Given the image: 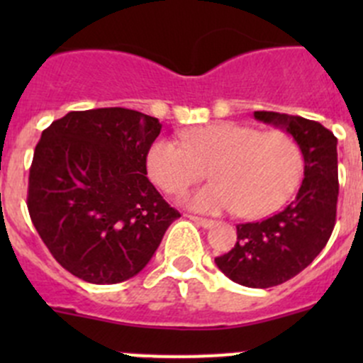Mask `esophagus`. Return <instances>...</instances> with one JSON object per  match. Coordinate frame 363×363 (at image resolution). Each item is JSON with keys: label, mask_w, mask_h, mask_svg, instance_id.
I'll use <instances>...</instances> for the list:
<instances>
[{"label": "esophagus", "mask_w": 363, "mask_h": 363, "mask_svg": "<svg viewBox=\"0 0 363 363\" xmlns=\"http://www.w3.org/2000/svg\"><path fill=\"white\" fill-rule=\"evenodd\" d=\"M188 218L191 219L193 223H196L199 226H202V228H212V226H214V221H212V219L199 218V216H188Z\"/></svg>", "instance_id": "esophagus-1"}]
</instances>
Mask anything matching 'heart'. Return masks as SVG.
Wrapping results in <instances>:
<instances>
[{"instance_id":"1","label":"heart","mask_w":363,"mask_h":363,"mask_svg":"<svg viewBox=\"0 0 363 363\" xmlns=\"http://www.w3.org/2000/svg\"><path fill=\"white\" fill-rule=\"evenodd\" d=\"M145 167L151 181L179 195L205 177L211 184L184 196L193 211H237L262 218L277 211L298 186L302 149L286 131H259L237 123H214L182 131L181 144L160 138L149 147Z\"/></svg>"}]
</instances>
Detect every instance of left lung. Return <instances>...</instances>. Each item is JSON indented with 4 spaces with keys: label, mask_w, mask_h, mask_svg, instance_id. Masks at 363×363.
<instances>
[{
    "label": "left lung",
    "mask_w": 363,
    "mask_h": 363,
    "mask_svg": "<svg viewBox=\"0 0 363 363\" xmlns=\"http://www.w3.org/2000/svg\"><path fill=\"white\" fill-rule=\"evenodd\" d=\"M255 119L283 128L303 156V181L283 211L258 223L237 225L232 251L214 259L226 277L247 288H270L302 272L327 246L337 212V138L316 121L279 112Z\"/></svg>",
    "instance_id": "obj_1"
}]
</instances>
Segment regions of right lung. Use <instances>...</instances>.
Returning a JSON list of instances; mask_svg holds the SVG:
<instances>
[{"instance_id": "right-lung-1", "label": "right lung", "mask_w": 363, "mask_h": 363, "mask_svg": "<svg viewBox=\"0 0 363 363\" xmlns=\"http://www.w3.org/2000/svg\"><path fill=\"white\" fill-rule=\"evenodd\" d=\"M156 117L111 107L68 112L36 144L28 211L61 267L93 284H116L149 263L181 218L147 179Z\"/></svg>"}]
</instances>
